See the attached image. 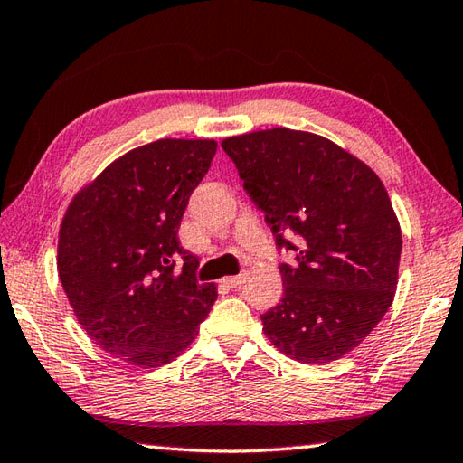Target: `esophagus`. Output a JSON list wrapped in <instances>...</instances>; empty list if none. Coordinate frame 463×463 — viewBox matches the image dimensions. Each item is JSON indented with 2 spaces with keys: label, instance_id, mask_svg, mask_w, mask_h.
<instances>
[{
  "label": "esophagus",
  "instance_id": "1",
  "mask_svg": "<svg viewBox=\"0 0 463 463\" xmlns=\"http://www.w3.org/2000/svg\"><path fill=\"white\" fill-rule=\"evenodd\" d=\"M221 283L229 288H237L242 283V277H224Z\"/></svg>",
  "mask_w": 463,
  "mask_h": 463
}]
</instances>
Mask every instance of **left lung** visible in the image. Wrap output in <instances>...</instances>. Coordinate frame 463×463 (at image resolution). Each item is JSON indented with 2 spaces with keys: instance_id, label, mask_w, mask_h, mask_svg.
Masks as SVG:
<instances>
[{
  "instance_id": "1",
  "label": "left lung",
  "mask_w": 463,
  "mask_h": 463,
  "mask_svg": "<svg viewBox=\"0 0 463 463\" xmlns=\"http://www.w3.org/2000/svg\"><path fill=\"white\" fill-rule=\"evenodd\" d=\"M221 146L277 250L295 255L279 265L283 298L260 315L262 331L303 364L343 357L383 319L397 287L402 231L383 183L309 132L260 130Z\"/></svg>"
}]
</instances>
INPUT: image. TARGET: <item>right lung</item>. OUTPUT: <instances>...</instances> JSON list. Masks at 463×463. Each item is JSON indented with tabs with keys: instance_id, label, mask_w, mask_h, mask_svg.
<instances>
[{
	"instance_id": "1",
	"label": "right lung",
	"mask_w": 463,
	"mask_h": 463,
	"mask_svg": "<svg viewBox=\"0 0 463 463\" xmlns=\"http://www.w3.org/2000/svg\"><path fill=\"white\" fill-rule=\"evenodd\" d=\"M214 152V140L136 148L81 190L61 222L58 273L71 309L96 345L132 365L178 357L216 301L178 241Z\"/></svg>"
}]
</instances>
